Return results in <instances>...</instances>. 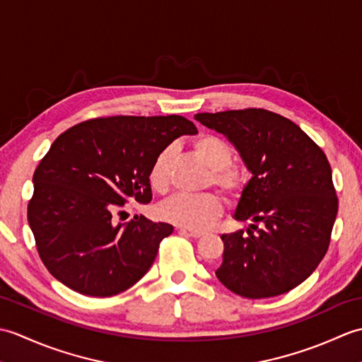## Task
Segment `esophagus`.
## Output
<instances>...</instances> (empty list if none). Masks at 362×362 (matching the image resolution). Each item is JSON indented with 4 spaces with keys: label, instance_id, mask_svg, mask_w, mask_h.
<instances>
[{
    "label": "esophagus",
    "instance_id": "1",
    "mask_svg": "<svg viewBox=\"0 0 362 362\" xmlns=\"http://www.w3.org/2000/svg\"><path fill=\"white\" fill-rule=\"evenodd\" d=\"M179 233L189 236V238H202L204 236L202 232H193V230H187V228H179Z\"/></svg>",
    "mask_w": 362,
    "mask_h": 362
}]
</instances>
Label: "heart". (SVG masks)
I'll use <instances>...</instances> for the list:
<instances>
[{"label":"heart","instance_id":"heart-1","mask_svg":"<svg viewBox=\"0 0 362 362\" xmlns=\"http://www.w3.org/2000/svg\"><path fill=\"white\" fill-rule=\"evenodd\" d=\"M193 149L211 169L209 177L210 185L218 187L228 197H240L245 188V174L241 168L232 165V148L216 135L201 134L193 140ZM173 158V148H165L149 169V183L157 193H166L169 188ZM221 213L222 202L213 193L175 194L158 206L161 219L193 232L209 228Z\"/></svg>","mask_w":362,"mask_h":362}]
</instances>
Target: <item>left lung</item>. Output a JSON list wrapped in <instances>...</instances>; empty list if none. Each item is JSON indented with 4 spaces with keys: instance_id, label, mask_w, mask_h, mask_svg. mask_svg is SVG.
<instances>
[{
    "instance_id": "8db88e82",
    "label": "left lung",
    "mask_w": 362,
    "mask_h": 362,
    "mask_svg": "<svg viewBox=\"0 0 362 362\" xmlns=\"http://www.w3.org/2000/svg\"><path fill=\"white\" fill-rule=\"evenodd\" d=\"M226 135L252 173L233 218L250 221L222 235L216 276L235 294L266 298L303 283L325 257L337 214L327 156L291 119L264 109L197 113Z\"/></svg>"
}]
</instances>
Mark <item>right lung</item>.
<instances>
[{"instance_id": "right-lung-1", "label": "right lung", "mask_w": 362, "mask_h": 362, "mask_svg": "<svg viewBox=\"0 0 362 362\" xmlns=\"http://www.w3.org/2000/svg\"><path fill=\"white\" fill-rule=\"evenodd\" d=\"M197 134L179 115L109 117L56 138L37 166L28 221L54 279L90 297H112L141 280L174 227L135 216L112 219L129 199L149 204V169L180 135Z\"/></svg>"}]
</instances>
